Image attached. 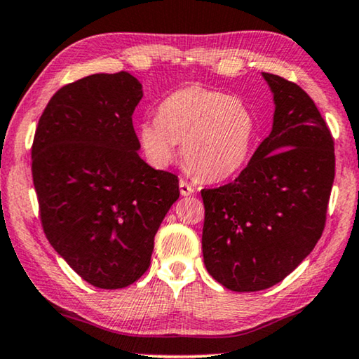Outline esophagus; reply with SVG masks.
<instances>
[{
	"instance_id": "34e87169",
	"label": "esophagus",
	"mask_w": 359,
	"mask_h": 359,
	"mask_svg": "<svg viewBox=\"0 0 359 359\" xmlns=\"http://www.w3.org/2000/svg\"><path fill=\"white\" fill-rule=\"evenodd\" d=\"M180 192H181V196H191L192 192H194V186H191L188 181L181 180L180 181Z\"/></svg>"
}]
</instances>
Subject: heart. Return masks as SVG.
Here are the masks:
<instances>
[{"label":"heart","instance_id":"heart-1","mask_svg":"<svg viewBox=\"0 0 359 359\" xmlns=\"http://www.w3.org/2000/svg\"><path fill=\"white\" fill-rule=\"evenodd\" d=\"M257 136L254 113L240 98L189 86L165 98L157 119L137 128L141 149L155 168H165L181 155L188 168L205 181L231 178L246 167Z\"/></svg>","mask_w":359,"mask_h":359}]
</instances>
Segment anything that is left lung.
I'll use <instances>...</instances> for the list:
<instances>
[{"instance_id":"obj_1","label":"left lung","mask_w":359,"mask_h":359,"mask_svg":"<svg viewBox=\"0 0 359 359\" xmlns=\"http://www.w3.org/2000/svg\"><path fill=\"white\" fill-rule=\"evenodd\" d=\"M273 126L231 183L202 189L207 272L231 292L277 285L313 251L335 176L334 139L308 93L262 72Z\"/></svg>"}]
</instances>
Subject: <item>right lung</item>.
<instances>
[{"instance_id": "obj_1", "label": "right lung", "mask_w": 359, "mask_h": 359, "mask_svg": "<svg viewBox=\"0 0 359 359\" xmlns=\"http://www.w3.org/2000/svg\"><path fill=\"white\" fill-rule=\"evenodd\" d=\"M142 86L126 71L92 74L50 98L35 129L32 178L46 240L97 288L136 282L180 197L178 176L139 157L133 113Z\"/></svg>"}]
</instances>
